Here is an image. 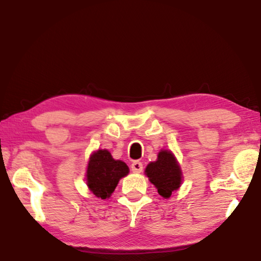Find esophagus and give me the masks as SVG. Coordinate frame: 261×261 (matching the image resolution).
<instances>
[{"label":"esophagus","mask_w":261,"mask_h":261,"mask_svg":"<svg viewBox=\"0 0 261 261\" xmlns=\"http://www.w3.org/2000/svg\"><path fill=\"white\" fill-rule=\"evenodd\" d=\"M143 169H144V165H143V163L139 162V161H135V162H132V164H131L132 172L140 173L141 171H143Z\"/></svg>","instance_id":"obj_1"}]
</instances>
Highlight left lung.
<instances>
[{"label": "left lung", "mask_w": 261, "mask_h": 261, "mask_svg": "<svg viewBox=\"0 0 261 261\" xmlns=\"http://www.w3.org/2000/svg\"><path fill=\"white\" fill-rule=\"evenodd\" d=\"M145 172L160 195L165 198L171 196L181 182V170L171 151L168 150H161L158 161L147 165Z\"/></svg>", "instance_id": "left-lung-1"}]
</instances>
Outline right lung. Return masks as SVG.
Returning <instances> with one entry per match:
<instances>
[{"label": "right lung", "instance_id": "add662e5", "mask_svg": "<svg viewBox=\"0 0 261 261\" xmlns=\"http://www.w3.org/2000/svg\"><path fill=\"white\" fill-rule=\"evenodd\" d=\"M129 173L127 165L115 161L106 149H99L90 158L87 170V184L94 195L102 200L110 197L122 177Z\"/></svg>", "mask_w": 261, "mask_h": 261}]
</instances>
